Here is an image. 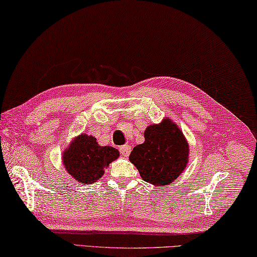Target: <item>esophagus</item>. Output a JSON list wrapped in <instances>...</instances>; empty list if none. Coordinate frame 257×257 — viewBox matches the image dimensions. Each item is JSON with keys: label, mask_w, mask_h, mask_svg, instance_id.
<instances>
[{"label": "esophagus", "mask_w": 257, "mask_h": 257, "mask_svg": "<svg viewBox=\"0 0 257 257\" xmlns=\"http://www.w3.org/2000/svg\"><path fill=\"white\" fill-rule=\"evenodd\" d=\"M131 150H132V148H131V145H128V144H125V145H122V147H119V152L123 157H128L131 153Z\"/></svg>", "instance_id": "obj_1"}]
</instances>
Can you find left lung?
<instances>
[{
	"mask_svg": "<svg viewBox=\"0 0 257 257\" xmlns=\"http://www.w3.org/2000/svg\"><path fill=\"white\" fill-rule=\"evenodd\" d=\"M145 141L130 154L144 181L163 187L176 180L188 162V143L170 119L150 125L144 132Z\"/></svg>",
	"mask_w": 257,
	"mask_h": 257,
	"instance_id": "1",
	"label": "left lung"
}]
</instances>
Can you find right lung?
<instances>
[{
    "label": "right lung",
    "instance_id": "obj_1",
    "mask_svg": "<svg viewBox=\"0 0 257 257\" xmlns=\"http://www.w3.org/2000/svg\"><path fill=\"white\" fill-rule=\"evenodd\" d=\"M119 153L112 147H100L96 138L81 134L64 152V166L77 181L90 185L104 174L108 164Z\"/></svg>",
    "mask_w": 257,
    "mask_h": 257
}]
</instances>
